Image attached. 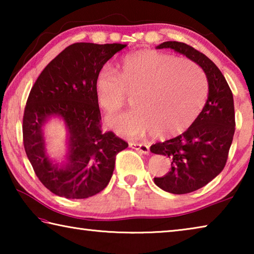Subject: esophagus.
Instances as JSON below:
<instances>
[{
    "mask_svg": "<svg viewBox=\"0 0 254 254\" xmlns=\"http://www.w3.org/2000/svg\"><path fill=\"white\" fill-rule=\"evenodd\" d=\"M130 147L136 150L137 152L148 154L150 152V148L147 143H137V142H130Z\"/></svg>",
    "mask_w": 254,
    "mask_h": 254,
    "instance_id": "obj_1",
    "label": "esophagus"
}]
</instances>
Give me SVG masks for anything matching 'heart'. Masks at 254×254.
<instances>
[{"mask_svg":"<svg viewBox=\"0 0 254 254\" xmlns=\"http://www.w3.org/2000/svg\"><path fill=\"white\" fill-rule=\"evenodd\" d=\"M95 94L109 115L121 111L132 96L135 109L110 122L119 134L135 137L152 132L165 137L186 131L198 118L207 98V81L190 60L143 49L124 56L118 71L102 67Z\"/></svg>","mask_w":254,"mask_h":254,"instance_id":"heart-1","label":"heart"}]
</instances>
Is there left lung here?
I'll return each instance as SVG.
<instances>
[{
	"mask_svg": "<svg viewBox=\"0 0 254 254\" xmlns=\"http://www.w3.org/2000/svg\"><path fill=\"white\" fill-rule=\"evenodd\" d=\"M157 48L185 55L203 68L208 80V98L195 122L183 134L150 148L151 152L171 159V170L154 178V184L171 194H188L224 169L235 131L233 94L217 66L191 46L166 41Z\"/></svg>",
	"mask_w": 254,
	"mask_h": 254,
	"instance_id": "left-lung-1",
	"label": "left lung"
}]
</instances>
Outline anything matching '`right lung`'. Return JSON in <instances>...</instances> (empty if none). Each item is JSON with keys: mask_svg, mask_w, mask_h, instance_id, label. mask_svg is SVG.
Segmentation results:
<instances>
[{"mask_svg": "<svg viewBox=\"0 0 254 254\" xmlns=\"http://www.w3.org/2000/svg\"><path fill=\"white\" fill-rule=\"evenodd\" d=\"M127 45L76 42L46 66L33 84L23 114V145L34 174L46 188L65 198H87L110 183L117 154L127 142L103 131L95 94L98 70ZM58 115L70 130V163L53 165L44 151L42 124Z\"/></svg>", "mask_w": 254, "mask_h": 254, "instance_id": "1", "label": "right lung"}]
</instances>
